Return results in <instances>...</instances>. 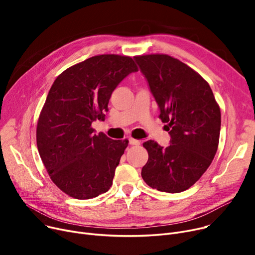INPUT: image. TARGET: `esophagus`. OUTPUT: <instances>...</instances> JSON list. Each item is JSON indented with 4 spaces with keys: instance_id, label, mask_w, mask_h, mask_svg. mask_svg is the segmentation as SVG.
I'll use <instances>...</instances> for the list:
<instances>
[{
    "instance_id": "1",
    "label": "esophagus",
    "mask_w": 255,
    "mask_h": 255,
    "mask_svg": "<svg viewBox=\"0 0 255 255\" xmlns=\"http://www.w3.org/2000/svg\"><path fill=\"white\" fill-rule=\"evenodd\" d=\"M129 143H130L131 145H138V144H140V141L137 140V139H134V138L130 137V138H129Z\"/></svg>"
}]
</instances>
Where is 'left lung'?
I'll use <instances>...</instances> for the list:
<instances>
[{"instance_id":"obj_1","label":"left lung","mask_w":255,"mask_h":255,"mask_svg":"<svg viewBox=\"0 0 255 255\" xmlns=\"http://www.w3.org/2000/svg\"><path fill=\"white\" fill-rule=\"evenodd\" d=\"M134 59L148 80L159 118L170 135L166 148L154 140L143 142L149 159L141 177L159 191H185L204 175L216 155L220 107L209 84L180 60L163 53Z\"/></svg>"}]
</instances>
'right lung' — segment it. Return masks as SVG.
<instances>
[{
	"instance_id": "obj_1",
	"label": "right lung",
	"mask_w": 255,
	"mask_h": 255,
	"mask_svg": "<svg viewBox=\"0 0 255 255\" xmlns=\"http://www.w3.org/2000/svg\"><path fill=\"white\" fill-rule=\"evenodd\" d=\"M136 71L128 56L100 55L69 67L53 82L39 115L36 139L51 181L67 195L89 199L113 185L129 141L95 134L92 123L104 120L114 90Z\"/></svg>"
}]
</instances>
